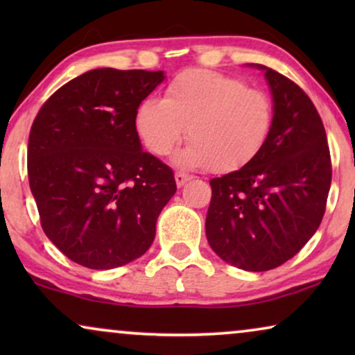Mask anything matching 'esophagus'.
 <instances>
[{
    "label": "esophagus",
    "instance_id": "esophagus-1",
    "mask_svg": "<svg viewBox=\"0 0 355 355\" xmlns=\"http://www.w3.org/2000/svg\"><path fill=\"white\" fill-rule=\"evenodd\" d=\"M174 179H176V184H178V187H182L184 184H186L187 181H191L192 176H189V174H186V173H181V171H178L176 174H174Z\"/></svg>",
    "mask_w": 355,
    "mask_h": 355
}]
</instances>
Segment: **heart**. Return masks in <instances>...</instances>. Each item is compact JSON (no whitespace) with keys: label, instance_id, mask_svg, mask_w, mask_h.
I'll list each match as a JSON object with an SVG mask.
<instances>
[{"label":"heart","instance_id":"heart-1","mask_svg":"<svg viewBox=\"0 0 355 355\" xmlns=\"http://www.w3.org/2000/svg\"><path fill=\"white\" fill-rule=\"evenodd\" d=\"M273 101L244 80L207 69L174 77L164 98H145L135 110V130L153 155L166 157L186 135L192 140L176 162L232 173L254 162L268 142Z\"/></svg>","mask_w":355,"mask_h":355}]
</instances>
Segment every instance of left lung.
<instances>
[{
  "mask_svg": "<svg viewBox=\"0 0 355 355\" xmlns=\"http://www.w3.org/2000/svg\"><path fill=\"white\" fill-rule=\"evenodd\" d=\"M257 67L273 94V128L254 162L211 179L205 221L215 254L247 271L273 270L307 244L331 186L327 132L312 100L286 76Z\"/></svg>",
  "mask_w": 355,
  "mask_h": 355,
  "instance_id": "left-lung-1",
  "label": "left lung"
}]
</instances>
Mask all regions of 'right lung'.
I'll return each instance as SVG.
<instances>
[{"label": "right lung", "mask_w": 355, "mask_h": 355, "mask_svg": "<svg viewBox=\"0 0 355 355\" xmlns=\"http://www.w3.org/2000/svg\"><path fill=\"white\" fill-rule=\"evenodd\" d=\"M163 79V71L92 69L58 89L33 119L28 184L48 239L76 263L116 268L152 245L176 181L144 152L134 118Z\"/></svg>", "instance_id": "obj_1"}]
</instances>
